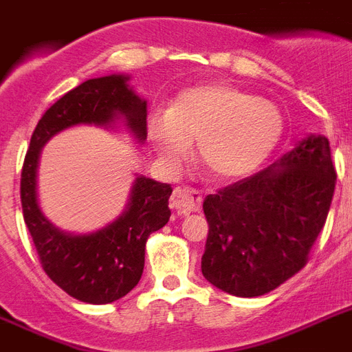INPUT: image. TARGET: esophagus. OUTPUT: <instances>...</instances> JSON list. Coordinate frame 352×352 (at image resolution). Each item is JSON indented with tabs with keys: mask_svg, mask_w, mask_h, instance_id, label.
<instances>
[{
	"mask_svg": "<svg viewBox=\"0 0 352 352\" xmlns=\"http://www.w3.org/2000/svg\"><path fill=\"white\" fill-rule=\"evenodd\" d=\"M201 203H203V194L199 190H196V188L190 187L176 188L173 197H170V206H173V210H176L182 215L197 212L201 208Z\"/></svg>",
	"mask_w": 352,
	"mask_h": 352,
	"instance_id": "34e87169",
	"label": "esophagus"
}]
</instances>
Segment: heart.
I'll return each mask as SVG.
<instances>
[{
    "label": "heart",
    "instance_id": "heart-1",
    "mask_svg": "<svg viewBox=\"0 0 352 352\" xmlns=\"http://www.w3.org/2000/svg\"><path fill=\"white\" fill-rule=\"evenodd\" d=\"M147 135L165 165L182 164L196 140L197 158L212 178L236 179L274 151L283 117L267 99L228 83H208L179 92L165 116L149 119Z\"/></svg>",
    "mask_w": 352,
    "mask_h": 352
}]
</instances>
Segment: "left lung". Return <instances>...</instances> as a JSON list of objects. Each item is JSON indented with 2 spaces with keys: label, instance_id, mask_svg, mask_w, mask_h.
<instances>
[{
  "label": "left lung",
  "instance_id": "left-lung-1",
  "mask_svg": "<svg viewBox=\"0 0 352 352\" xmlns=\"http://www.w3.org/2000/svg\"><path fill=\"white\" fill-rule=\"evenodd\" d=\"M335 183L329 140L311 135L267 169L206 196L203 276L236 297L283 285L308 263Z\"/></svg>",
  "mask_w": 352,
  "mask_h": 352
}]
</instances>
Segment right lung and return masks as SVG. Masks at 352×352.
<instances>
[{"instance_id":"add662e5","label":"right lung","mask_w":352,"mask_h":352,"mask_svg":"<svg viewBox=\"0 0 352 352\" xmlns=\"http://www.w3.org/2000/svg\"><path fill=\"white\" fill-rule=\"evenodd\" d=\"M128 80L124 74L87 80L47 108L33 130L21 173L23 217L42 269L65 294L90 305L113 302L137 287L144 270L147 239L170 217L173 187L139 176L121 217L89 235H67L56 230L38 208V155L42 146L65 128L110 126L121 117L135 139L146 140V101L128 87Z\"/></svg>"}]
</instances>
